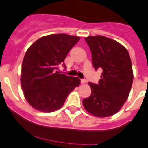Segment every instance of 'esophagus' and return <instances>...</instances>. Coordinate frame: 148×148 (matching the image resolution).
Listing matches in <instances>:
<instances>
[{"instance_id":"obj_1","label":"esophagus","mask_w":148,"mask_h":148,"mask_svg":"<svg viewBox=\"0 0 148 148\" xmlns=\"http://www.w3.org/2000/svg\"><path fill=\"white\" fill-rule=\"evenodd\" d=\"M86 82V80H85V79H81V80H80V83H85Z\"/></svg>"}]
</instances>
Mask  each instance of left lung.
<instances>
[{
	"mask_svg": "<svg viewBox=\"0 0 148 148\" xmlns=\"http://www.w3.org/2000/svg\"><path fill=\"white\" fill-rule=\"evenodd\" d=\"M92 53L95 70L101 69L99 84L88 83L91 94L83 99L85 109L96 117L114 115L127 101L133 82L131 59L127 49L103 36L85 38Z\"/></svg>",
	"mask_w": 148,
	"mask_h": 148,
	"instance_id": "1",
	"label": "left lung"
}]
</instances>
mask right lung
<instances>
[{
  "instance_id": "obj_1",
  "label": "right lung",
  "mask_w": 148,
  "mask_h": 148,
  "mask_svg": "<svg viewBox=\"0 0 148 148\" xmlns=\"http://www.w3.org/2000/svg\"><path fill=\"white\" fill-rule=\"evenodd\" d=\"M79 36L54 34L42 36L26 50L21 66V86L31 106L39 112H52L63 106L80 80L60 74L65 58Z\"/></svg>"
}]
</instances>
